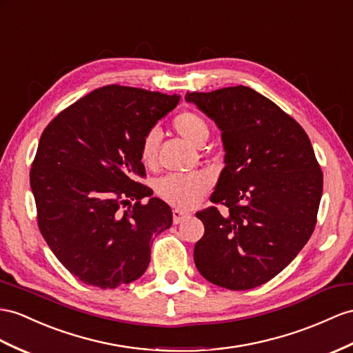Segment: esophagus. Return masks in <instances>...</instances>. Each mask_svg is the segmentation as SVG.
I'll list each match as a JSON object with an SVG mask.
<instances>
[{"instance_id":"esophagus-1","label":"esophagus","mask_w":353,"mask_h":353,"mask_svg":"<svg viewBox=\"0 0 353 353\" xmlns=\"http://www.w3.org/2000/svg\"><path fill=\"white\" fill-rule=\"evenodd\" d=\"M189 216V213L183 212V210H179V209H174L173 210V222L174 223H180L183 219H186Z\"/></svg>"}]
</instances>
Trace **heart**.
Segmentation results:
<instances>
[{"mask_svg":"<svg viewBox=\"0 0 353 353\" xmlns=\"http://www.w3.org/2000/svg\"><path fill=\"white\" fill-rule=\"evenodd\" d=\"M173 128L194 146H203L210 132L207 122L194 112L179 113L173 119ZM158 144V130H149L143 135L140 143V159L144 165L153 167L157 164ZM212 183V176L204 171L192 174H168L158 180L155 191L165 203L179 207V209H191L210 191Z\"/></svg>","mask_w":353,"mask_h":353,"instance_id":"obj_1","label":"heart"}]
</instances>
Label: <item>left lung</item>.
<instances>
[{"instance_id":"8db88e82","label":"left lung","mask_w":353,"mask_h":353,"mask_svg":"<svg viewBox=\"0 0 353 353\" xmlns=\"http://www.w3.org/2000/svg\"><path fill=\"white\" fill-rule=\"evenodd\" d=\"M222 131L225 167L210 201L196 213L204 236L194 249L204 279L232 291L277 276L309 241L323 176L310 139L291 116L248 86L188 92Z\"/></svg>"}]
</instances>
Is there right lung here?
<instances>
[{
    "label": "right lung",
    "instance_id": "add662e5",
    "mask_svg": "<svg viewBox=\"0 0 353 353\" xmlns=\"http://www.w3.org/2000/svg\"><path fill=\"white\" fill-rule=\"evenodd\" d=\"M179 99L108 85L77 99L43 131L30 173L39 228L83 283L113 289L137 280L150 263L153 239L173 223L170 205L135 179L146 176L143 135Z\"/></svg>",
    "mask_w": 353,
    "mask_h": 353
}]
</instances>
